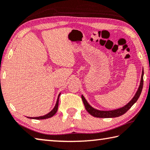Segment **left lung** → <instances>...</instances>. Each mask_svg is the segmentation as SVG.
<instances>
[{"instance_id": "8db88e82", "label": "left lung", "mask_w": 150, "mask_h": 150, "mask_svg": "<svg viewBox=\"0 0 150 150\" xmlns=\"http://www.w3.org/2000/svg\"><path fill=\"white\" fill-rule=\"evenodd\" d=\"M143 85H144V69L142 71V78H141V82H140L139 87L138 88V90H137L136 93H135V96L134 97L132 100H131L129 103H128L126 105L123 107L122 108L115 109V110L112 111H99L93 108L92 107L89 105V103H87L86 99H85L83 96H81L85 108L87 111V112L89 114H91V115L93 116V117H99V118H110V117H119V116H121L123 115V114L125 113L127 111L129 110V109L132 108V106L134 105V104L137 101L139 97L141 94L142 88H143Z\"/></svg>"}]
</instances>
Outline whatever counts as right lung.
<instances>
[{
  "label": "right lung",
  "instance_id": "obj_1",
  "mask_svg": "<svg viewBox=\"0 0 150 150\" xmlns=\"http://www.w3.org/2000/svg\"><path fill=\"white\" fill-rule=\"evenodd\" d=\"M59 96H60V94H59V96H58V98H57V103H56L55 106H54V108H53V110L51 111V112H49V113H47V115H43V116H40V117H28V118L35 119V120H44V119H47V118L53 117L54 114L56 113L57 111L58 105H59Z\"/></svg>",
  "mask_w": 150,
  "mask_h": 150
}]
</instances>
